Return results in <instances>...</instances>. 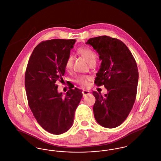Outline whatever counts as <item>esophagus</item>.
Masks as SVG:
<instances>
[{"mask_svg":"<svg viewBox=\"0 0 161 161\" xmlns=\"http://www.w3.org/2000/svg\"><path fill=\"white\" fill-rule=\"evenodd\" d=\"M89 93H90V91H88V90H83L82 91L83 97H86V95H88Z\"/></svg>","mask_w":161,"mask_h":161,"instance_id":"1","label":"esophagus"}]
</instances>
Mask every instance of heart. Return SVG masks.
Masks as SVG:
<instances>
[{
	"instance_id": "b5f03b06",
	"label": "heart",
	"mask_w": 161,
	"mask_h": 161,
	"mask_svg": "<svg viewBox=\"0 0 161 161\" xmlns=\"http://www.w3.org/2000/svg\"><path fill=\"white\" fill-rule=\"evenodd\" d=\"M77 52L80 55H81L86 59L89 64L93 62H96L97 55V53L92 48L87 47H82L77 50ZM72 65L73 58L71 56H69L65 63L66 70L69 71L72 68ZM90 77L87 75H80L77 77V78L75 80V82L82 87H86L88 85V81L90 80Z\"/></svg>"
}]
</instances>
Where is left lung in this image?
<instances>
[{
	"mask_svg": "<svg viewBox=\"0 0 161 161\" xmlns=\"http://www.w3.org/2000/svg\"><path fill=\"white\" fill-rule=\"evenodd\" d=\"M102 60L95 83L108 90L103 97L93 92L96 101L93 114L97 122L106 128L119 126L128 116L135 101L138 81L137 64L132 53L121 41L107 36L88 39Z\"/></svg>",
	"mask_w": 161,
	"mask_h": 161,
	"instance_id": "8db88e82",
	"label": "left lung"
}]
</instances>
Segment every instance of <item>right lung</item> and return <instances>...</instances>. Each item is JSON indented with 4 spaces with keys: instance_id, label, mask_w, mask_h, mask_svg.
I'll use <instances>...</instances> for the list:
<instances>
[{
    "instance_id": "right-lung-1",
    "label": "right lung",
    "mask_w": 161,
    "mask_h": 161,
    "mask_svg": "<svg viewBox=\"0 0 161 161\" xmlns=\"http://www.w3.org/2000/svg\"><path fill=\"white\" fill-rule=\"evenodd\" d=\"M75 39L43 41L34 49L25 73V88L29 108L39 125L50 133L59 135L73 125L75 109L82 93L77 88L63 96L58 92L65 63Z\"/></svg>"
}]
</instances>
